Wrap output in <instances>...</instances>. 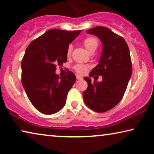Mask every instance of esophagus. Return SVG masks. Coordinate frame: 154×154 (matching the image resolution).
I'll return each mask as SVG.
<instances>
[{"label": "esophagus", "instance_id": "esophagus-1", "mask_svg": "<svg viewBox=\"0 0 154 154\" xmlns=\"http://www.w3.org/2000/svg\"><path fill=\"white\" fill-rule=\"evenodd\" d=\"M77 80H82V79H83V77H81V76H79V75H77Z\"/></svg>", "mask_w": 154, "mask_h": 154}]
</instances>
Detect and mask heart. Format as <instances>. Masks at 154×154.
<instances>
[{"mask_svg": "<svg viewBox=\"0 0 154 154\" xmlns=\"http://www.w3.org/2000/svg\"><path fill=\"white\" fill-rule=\"evenodd\" d=\"M83 44H84V46H85V48L88 51V52H90V51L94 49V48H97V46H98V41H97V40L95 38L89 37L85 39L84 42H83ZM72 51V46L69 45L68 46V48H67V55H70L71 54ZM87 69H88V67L84 64H77V66H75V70H76V72L81 75L86 72Z\"/></svg>", "mask_w": 154, "mask_h": 154, "instance_id": "1", "label": "heart"}]
</instances>
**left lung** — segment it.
<instances>
[{"label": "left lung", "mask_w": 154, "mask_h": 154, "mask_svg": "<svg viewBox=\"0 0 154 154\" xmlns=\"http://www.w3.org/2000/svg\"><path fill=\"white\" fill-rule=\"evenodd\" d=\"M87 33L97 36L103 44L99 64L89 75H101L103 79L92 82L90 77H84L88 88L83 97L92 110L105 112L115 107L125 94L132 73L130 50L125 40L108 28L96 26Z\"/></svg>", "instance_id": "left-lung-1"}]
</instances>
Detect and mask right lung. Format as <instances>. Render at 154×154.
Here are the masks:
<instances>
[{"mask_svg": "<svg viewBox=\"0 0 154 154\" xmlns=\"http://www.w3.org/2000/svg\"><path fill=\"white\" fill-rule=\"evenodd\" d=\"M81 30L51 29L32 41L21 62L22 84L29 101L39 112L53 114L66 103L68 92L76 81L74 73L60 77L56 66L67 61V48Z\"/></svg>", "mask_w": 154, "mask_h": 154, "instance_id": "right-lung-1", "label": "right lung"}]
</instances>
